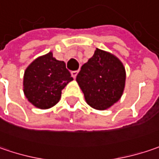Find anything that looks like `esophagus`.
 I'll use <instances>...</instances> for the list:
<instances>
[{
  "label": "esophagus",
  "mask_w": 159,
  "mask_h": 159,
  "mask_svg": "<svg viewBox=\"0 0 159 159\" xmlns=\"http://www.w3.org/2000/svg\"><path fill=\"white\" fill-rule=\"evenodd\" d=\"M77 74H78V71H72V72H71V75L73 76V78H75Z\"/></svg>",
  "instance_id": "esophagus-1"
}]
</instances>
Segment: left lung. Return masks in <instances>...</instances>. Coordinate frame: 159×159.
I'll list each match as a JSON object with an SVG mask.
<instances>
[{
  "label": "left lung",
  "instance_id": "8db88e82",
  "mask_svg": "<svg viewBox=\"0 0 159 159\" xmlns=\"http://www.w3.org/2000/svg\"><path fill=\"white\" fill-rule=\"evenodd\" d=\"M126 71L122 62L110 52L97 48L76 76L87 104L98 110L111 107L122 96Z\"/></svg>",
  "mask_w": 159,
  "mask_h": 159
}]
</instances>
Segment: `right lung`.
Returning a JSON list of instances; mask_svg holds the SVG:
<instances>
[{"label": "right lung", "instance_id": "1", "mask_svg": "<svg viewBox=\"0 0 159 159\" xmlns=\"http://www.w3.org/2000/svg\"><path fill=\"white\" fill-rule=\"evenodd\" d=\"M72 80L65 62L50 52L35 59L25 69L24 92L34 107L48 109L59 102L61 90Z\"/></svg>", "mask_w": 159, "mask_h": 159}]
</instances>
